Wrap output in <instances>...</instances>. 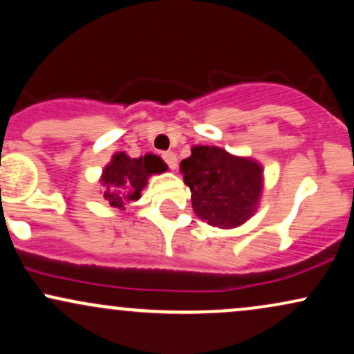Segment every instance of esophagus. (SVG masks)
I'll use <instances>...</instances> for the list:
<instances>
[{"label":"esophagus","mask_w":354,"mask_h":354,"mask_svg":"<svg viewBox=\"0 0 354 354\" xmlns=\"http://www.w3.org/2000/svg\"><path fill=\"white\" fill-rule=\"evenodd\" d=\"M163 160L166 161V165L169 166V169H176L178 168V158L173 151L163 153Z\"/></svg>","instance_id":"34e87169"}]
</instances>
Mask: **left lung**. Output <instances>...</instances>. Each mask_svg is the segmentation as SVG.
Segmentation results:
<instances>
[{
  "mask_svg": "<svg viewBox=\"0 0 354 354\" xmlns=\"http://www.w3.org/2000/svg\"><path fill=\"white\" fill-rule=\"evenodd\" d=\"M180 171L191 189L194 213L211 226L233 230L256 213L263 193V166L219 146L196 145Z\"/></svg>",
  "mask_w": 354,
  "mask_h": 354,
  "instance_id": "obj_1",
  "label": "left lung"
}]
</instances>
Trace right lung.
<instances>
[{"label":"right lung","mask_w":354,"mask_h":354,"mask_svg":"<svg viewBox=\"0 0 354 354\" xmlns=\"http://www.w3.org/2000/svg\"><path fill=\"white\" fill-rule=\"evenodd\" d=\"M166 169L168 166L156 154L129 158L123 151L115 153L100 178L104 200L115 208L124 209L126 203L140 200L149 176L165 173Z\"/></svg>","instance_id":"add662e5"}]
</instances>
